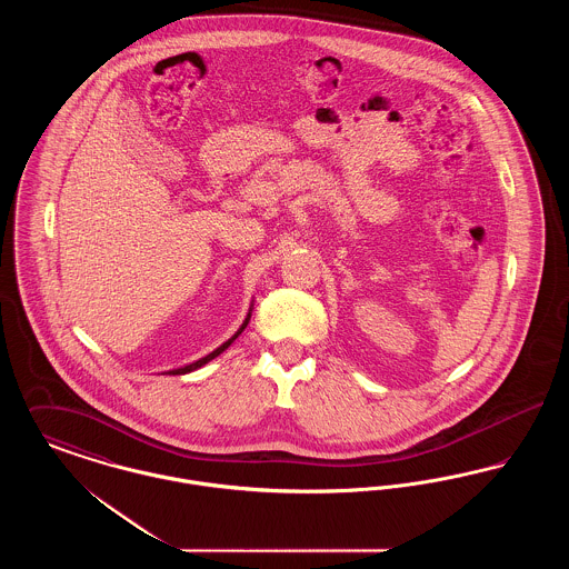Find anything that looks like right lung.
<instances>
[{
  "label": "right lung",
  "mask_w": 569,
  "mask_h": 569,
  "mask_svg": "<svg viewBox=\"0 0 569 569\" xmlns=\"http://www.w3.org/2000/svg\"><path fill=\"white\" fill-rule=\"evenodd\" d=\"M251 311H253V302L249 305V311H247V318H244L241 328H239V330H237V332H234V335H232V337H230L226 343H221L217 350H213L211 353H207L204 358H200V360H196V362H191V365H186V367H181V369H172V371H170V376H186V373H191V371H196V369L204 367L207 362H211V360L217 358L219 353L226 352V350H228V348L234 343V339H237V337L243 332L244 328H247V325H249V320H251Z\"/></svg>",
  "instance_id": "right-lung-1"
}]
</instances>
